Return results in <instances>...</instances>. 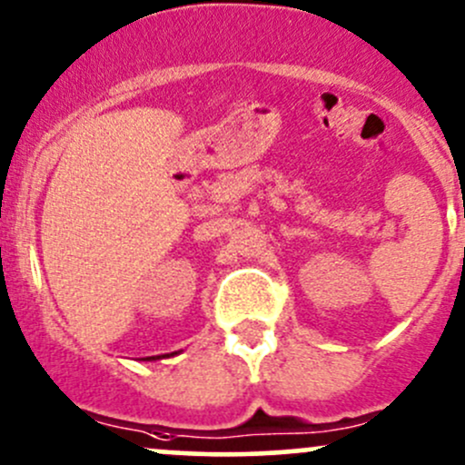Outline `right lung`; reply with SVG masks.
I'll return each instance as SVG.
<instances>
[{"instance_id":"right-lung-1","label":"right lung","mask_w":465,"mask_h":465,"mask_svg":"<svg viewBox=\"0 0 465 465\" xmlns=\"http://www.w3.org/2000/svg\"><path fill=\"white\" fill-rule=\"evenodd\" d=\"M148 359H154V357H148Z\"/></svg>"}]
</instances>
